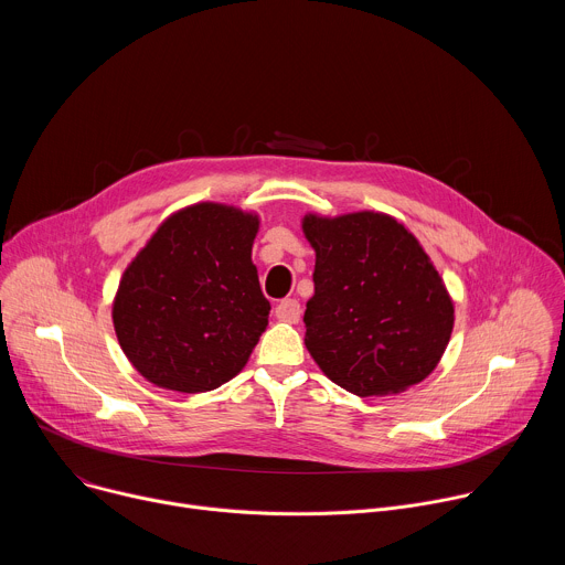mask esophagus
Instances as JSON below:
<instances>
[{
  "mask_svg": "<svg viewBox=\"0 0 565 565\" xmlns=\"http://www.w3.org/2000/svg\"><path fill=\"white\" fill-rule=\"evenodd\" d=\"M275 315L279 321H288V324H297L299 317H301V306L297 299H284L277 303Z\"/></svg>",
  "mask_w": 565,
  "mask_h": 565,
  "instance_id": "1",
  "label": "esophagus"
}]
</instances>
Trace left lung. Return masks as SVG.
Masks as SVG:
<instances>
[{
  "label": "left lung",
  "mask_w": 565,
  "mask_h": 565,
  "mask_svg": "<svg viewBox=\"0 0 565 565\" xmlns=\"http://www.w3.org/2000/svg\"><path fill=\"white\" fill-rule=\"evenodd\" d=\"M315 295L306 349L329 380L369 397L423 382L454 329L451 297L418 238L393 216L306 214Z\"/></svg>",
  "instance_id": "8db88e82"
}]
</instances>
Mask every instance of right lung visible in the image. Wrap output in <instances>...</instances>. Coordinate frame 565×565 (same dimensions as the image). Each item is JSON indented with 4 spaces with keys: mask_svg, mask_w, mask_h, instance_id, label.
I'll return each mask as SVG.
<instances>
[{
    "mask_svg": "<svg viewBox=\"0 0 565 565\" xmlns=\"http://www.w3.org/2000/svg\"><path fill=\"white\" fill-rule=\"evenodd\" d=\"M257 214L196 203L160 223L125 270L114 329L151 384L203 393L246 366L268 327L253 244Z\"/></svg>",
    "mask_w": 565,
    "mask_h": 565,
    "instance_id": "1",
    "label": "right lung"
}]
</instances>
